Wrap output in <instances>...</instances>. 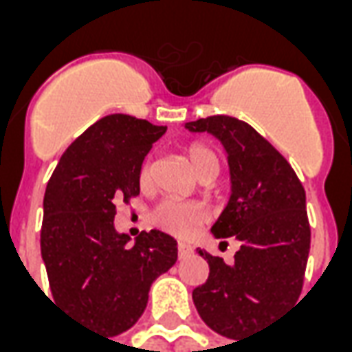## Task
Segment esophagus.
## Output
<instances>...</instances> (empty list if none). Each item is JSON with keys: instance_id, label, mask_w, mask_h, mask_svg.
<instances>
[{"instance_id": "esophagus-1", "label": "esophagus", "mask_w": 352, "mask_h": 352, "mask_svg": "<svg viewBox=\"0 0 352 352\" xmlns=\"http://www.w3.org/2000/svg\"><path fill=\"white\" fill-rule=\"evenodd\" d=\"M177 254H179V258H186L188 254H192V247L186 243H179L177 245Z\"/></svg>"}]
</instances>
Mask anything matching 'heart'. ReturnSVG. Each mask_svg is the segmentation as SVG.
Listing matches in <instances>:
<instances>
[{
	"label": "heart",
	"mask_w": 352,
	"mask_h": 352,
	"mask_svg": "<svg viewBox=\"0 0 352 352\" xmlns=\"http://www.w3.org/2000/svg\"><path fill=\"white\" fill-rule=\"evenodd\" d=\"M184 154L190 160L192 168L199 179L214 177L219 173L221 164H219L217 154L209 146L201 143H190L184 146ZM138 184L141 190H151L153 186V166L148 158L141 162L139 166ZM206 219L207 211L199 204H183V201H173V199L162 201L153 213L154 226H158L175 237H190L206 222Z\"/></svg>",
	"instance_id": "heart-1"
}]
</instances>
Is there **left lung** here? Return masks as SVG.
<instances>
[{
    "label": "left lung",
    "instance_id": "obj_1",
    "mask_svg": "<svg viewBox=\"0 0 352 352\" xmlns=\"http://www.w3.org/2000/svg\"><path fill=\"white\" fill-rule=\"evenodd\" d=\"M184 128L213 133L226 148L232 196L211 232L241 245L232 264L199 249L209 277L192 300L211 330L247 338L300 298L311 243L305 190L285 156L243 120L217 115Z\"/></svg>",
    "mask_w": 352,
    "mask_h": 352
}]
</instances>
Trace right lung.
<instances>
[{
	"mask_svg": "<svg viewBox=\"0 0 352 352\" xmlns=\"http://www.w3.org/2000/svg\"><path fill=\"white\" fill-rule=\"evenodd\" d=\"M166 126L109 115L67 146L43 199L41 256L52 298L88 326L118 336L143 315L153 280L175 264L160 230L135 243L115 230L116 204L139 194L138 169Z\"/></svg>",
	"mask_w": 352,
	"mask_h": 352,
	"instance_id": "1",
	"label": "right lung"
}]
</instances>
